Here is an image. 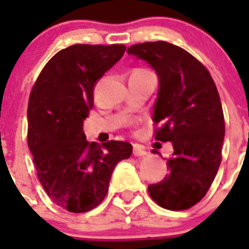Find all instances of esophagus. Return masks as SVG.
I'll return each mask as SVG.
<instances>
[{
  "mask_svg": "<svg viewBox=\"0 0 249 249\" xmlns=\"http://www.w3.org/2000/svg\"><path fill=\"white\" fill-rule=\"evenodd\" d=\"M133 155H135L136 157H142V156L147 155V152L142 146H140V144H135V146H133Z\"/></svg>",
  "mask_w": 249,
  "mask_h": 249,
  "instance_id": "1",
  "label": "esophagus"
}]
</instances>
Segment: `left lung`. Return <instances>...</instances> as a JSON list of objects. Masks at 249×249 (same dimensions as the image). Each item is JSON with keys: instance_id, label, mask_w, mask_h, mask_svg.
I'll return each instance as SVG.
<instances>
[{"instance_id": "left-lung-1", "label": "left lung", "mask_w": 249, "mask_h": 249, "mask_svg": "<svg viewBox=\"0 0 249 249\" xmlns=\"http://www.w3.org/2000/svg\"><path fill=\"white\" fill-rule=\"evenodd\" d=\"M127 53L147 61L160 77L155 140L171 141L175 151L168 175L149 184V196L166 210H188L208 192L222 160L224 117L215 83L202 62L172 43H137Z\"/></svg>"}]
</instances>
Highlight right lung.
I'll use <instances>...</instances> for the list:
<instances>
[{
    "label": "right lung",
    "instance_id": "add662e5",
    "mask_svg": "<svg viewBox=\"0 0 249 249\" xmlns=\"http://www.w3.org/2000/svg\"><path fill=\"white\" fill-rule=\"evenodd\" d=\"M124 51V45L63 48L46 63L31 89L28 148L48 197L68 212L96 208L108 192L114 167L132 155L128 142L89 143L83 132L94 85Z\"/></svg>",
    "mask_w": 249,
    "mask_h": 249
}]
</instances>
